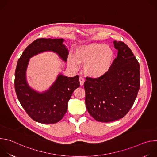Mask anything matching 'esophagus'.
Returning <instances> with one entry per match:
<instances>
[{
    "instance_id": "obj_1",
    "label": "esophagus",
    "mask_w": 157,
    "mask_h": 157,
    "mask_svg": "<svg viewBox=\"0 0 157 157\" xmlns=\"http://www.w3.org/2000/svg\"><path fill=\"white\" fill-rule=\"evenodd\" d=\"M84 79L82 77H80L79 78V82H80V85L81 86H83L84 85Z\"/></svg>"
}]
</instances>
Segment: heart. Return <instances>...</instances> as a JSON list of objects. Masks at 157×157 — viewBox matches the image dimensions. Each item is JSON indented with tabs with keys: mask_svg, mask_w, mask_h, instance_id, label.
<instances>
[{
	"mask_svg": "<svg viewBox=\"0 0 157 157\" xmlns=\"http://www.w3.org/2000/svg\"><path fill=\"white\" fill-rule=\"evenodd\" d=\"M115 59L111 47L104 43H91L76 48L73 56L68 59L71 68L77 70L79 64H84V73L93 78H99L110 70Z\"/></svg>",
	"mask_w": 157,
	"mask_h": 157,
	"instance_id": "heart-1",
	"label": "heart"
}]
</instances>
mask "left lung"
<instances>
[{
    "instance_id": "obj_1",
    "label": "left lung",
    "mask_w": 157,
    "mask_h": 157,
    "mask_svg": "<svg viewBox=\"0 0 157 157\" xmlns=\"http://www.w3.org/2000/svg\"><path fill=\"white\" fill-rule=\"evenodd\" d=\"M117 56L110 70L99 78H86L84 87L88 113L95 120L109 122L123 118L140 88V65L127 44L114 41Z\"/></svg>"
}]
</instances>
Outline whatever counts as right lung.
Listing matches in <instances>:
<instances>
[{
  "mask_svg": "<svg viewBox=\"0 0 157 157\" xmlns=\"http://www.w3.org/2000/svg\"><path fill=\"white\" fill-rule=\"evenodd\" d=\"M63 38H39L26 48L18 60L15 73V89L17 98L27 114L41 124H55L63 117L73 91L79 87V76L68 77L59 74L48 90L40 93L29 85L26 72L30 58L45 52L56 53L66 62L69 51Z\"/></svg>",
  "mask_w": 157,
  "mask_h": 157,
  "instance_id": "obj_1",
  "label": "right lung"
}]
</instances>
